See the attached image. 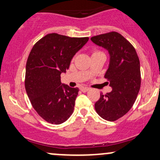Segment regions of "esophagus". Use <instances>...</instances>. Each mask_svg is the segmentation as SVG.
I'll use <instances>...</instances> for the list:
<instances>
[{
	"label": "esophagus",
	"instance_id": "obj_1",
	"mask_svg": "<svg viewBox=\"0 0 160 160\" xmlns=\"http://www.w3.org/2000/svg\"><path fill=\"white\" fill-rule=\"evenodd\" d=\"M89 90V88L88 87H81L80 88V91L82 92H86L87 91Z\"/></svg>",
	"mask_w": 160,
	"mask_h": 160
}]
</instances>
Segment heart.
<instances>
[{
  "instance_id": "heart-1",
  "label": "heart",
  "mask_w": 160,
  "mask_h": 160,
  "mask_svg": "<svg viewBox=\"0 0 160 160\" xmlns=\"http://www.w3.org/2000/svg\"><path fill=\"white\" fill-rule=\"evenodd\" d=\"M95 52H98V51H95V52H92V54H94V53H95Z\"/></svg>"
}]
</instances>
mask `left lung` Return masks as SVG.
Returning <instances> with one entry per match:
<instances>
[{"label": "left lung", "instance_id": "obj_1", "mask_svg": "<svg viewBox=\"0 0 160 160\" xmlns=\"http://www.w3.org/2000/svg\"><path fill=\"white\" fill-rule=\"evenodd\" d=\"M91 40L109 52L110 65L104 78L113 89L105 95L101 93L95 104V109L104 120L115 121L131 109L140 90L138 56L131 43L118 32L92 37Z\"/></svg>", "mask_w": 160, "mask_h": 160}]
</instances>
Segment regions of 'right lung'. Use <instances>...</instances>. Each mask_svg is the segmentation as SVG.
<instances>
[{
  "label": "right lung",
  "instance_id": "right-lung-1",
  "mask_svg": "<svg viewBox=\"0 0 160 160\" xmlns=\"http://www.w3.org/2000/svg\"><path fill=\"white\" fill-rule=\"evenodd\" d=\"M89 38L52 33L40 39L28 57L25 86L32 107L47 122L61 124L71 117L79 89L62 85L61 74Z\"/></svg>",
  "mask_w": 160,
  "mask_h": 160
}]
</instances>
